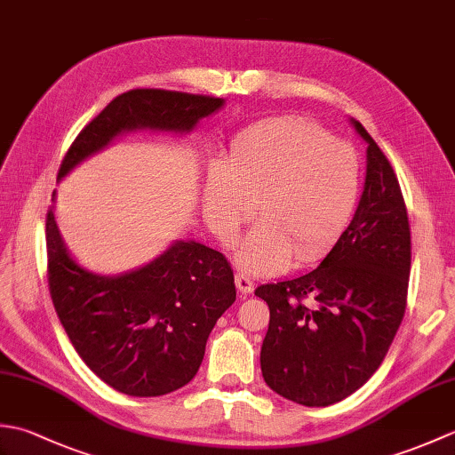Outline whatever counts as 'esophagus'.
Wrapping results in <instances>:
<instances>
[{"mask_svg": "<svg viewBox=\"0 0 455 455\" xmlns=\"http://www.w3.org/2000/svg\"><path fill=\"white\" fill-rule=\"evenodd\" d=\"M235 283H236V287H238V291L243 293V295H248V293H252L254 291V282L252 279H250L246 274H236L235 275Z\"/></svg>", "mask_w": 455, "mask_h": 455, "instance_id": "obj_1", "label": "esophagus"}]
</instances>
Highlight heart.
Masks as SVG:
<instances>
[{
	"instance_id": "b5f03b06",
	"label": "heart",
	"mask_w": 455,
	"mask_h": 455,
	"mask_svg": "<svg viewBox=\"0 0 455 455\" xmlns=\"http://www.w3.org/2000/svg\"><path fill=\"white\" fill-rule=\"evenodd\" d=\"M362 191V168L350 142L318 124L282 117L238 132L227 166L207 173L203 211L222 244H235L246 222L262 217L243 240L236 262L248 274L282 272L297 256L316 262L350 225Z\"/></svg>"
}]
</instances>
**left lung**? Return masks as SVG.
Returning <instances> with one entry per match:
<instances>
[{
    "label": "left lung",
    "instance_id": "left-lung-1",
    "mask_svg": "<svg viewBox=\"0 0 455 455\" xmlns=\"http://www.w3.org/2000/svg\"><path fill=\"white\" fill-rule=\"evenodd\" d=\"M365 186L355 215L316 269L256 289L269 307L264 381L305 407L346 399L381 365L403 323L411 225L395 170L362 123Z\"/></svg>",
    "mask_w": 455,
    "mask_h": 455
}]
</instances>
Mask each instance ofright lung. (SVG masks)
Masks as SVG:
<instances>
[{
    "label": "right lung",
    "mask_w": 455,
    "mask_h": 455,
    "mask_svg": "<svg viewBox=\"0 0 455 455\" xmlns=\"http://www.w3.org/2000/svg\"><path fill=\"white\" fill-rule=\"evenodd\" d=\"M222 103L170 90L124 92L80 131L58 180L123 131L186 132ZM46 258L56 315L76 352L101 381L131 397H160L188 385L212 326L236 299L228 259L193 240H180L134 272L95 275L66 252L52 209L46 212Z\"/></svg>",
    "instance_id": "right-lung-1"
}]
</instances>
